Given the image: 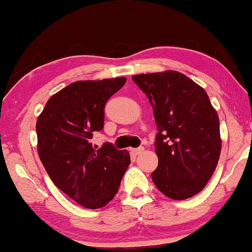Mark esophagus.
Here are the masks:
<instances>
[{
    "instance_id": "1",
    "label": "esophagus",
    "mask_w": 252,
    "mask_h": 252,
    "mask_svg": "<svg viewBox=\"0 0 252 252\" xmlns=\"http://www.w3.org/2000/svg\"><path fill=\"white\" fill-rule=\"evenodd\" d=\"M143 150H145V149H143L142 147L141 148H135V149H131L130 153L132 154L133 156H138V155H140L141 153H143Z\"/></svg>"
}]
</instances>
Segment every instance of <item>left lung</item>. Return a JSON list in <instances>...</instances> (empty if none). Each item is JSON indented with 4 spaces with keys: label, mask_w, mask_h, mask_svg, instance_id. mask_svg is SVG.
<instances>
[{
    "label": "left lung",
    "mask_w": 252,
    "mask_h": 252,
    "mask_svg": "<svg viewBox=\"0 0 252 252\" xmlns=\"http://www.w3.org/2000/svg\"><path fill=\"white\" fill-rule=\"evenodd\" d=\"M147 95L158 133V167L153 181L165 196L182 201L198 194L212 177L222 140L217 111L209 95L176 70L134 75Z\"/></svg>",
    "instance_id": "obj_1"
}]
</instances>
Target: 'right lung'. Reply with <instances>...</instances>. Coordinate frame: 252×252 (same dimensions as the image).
<instances>
[{
	"label": "right lung",
	"instance_id": "1",
	"mask_svg": "<svg viewBox=\"0 0 252 252\" xmlns=\"http://www.w3.org/2000/svg\"><path fill=\"white\" fill-rule=\"evenodd\" d=\"M126 77L78 81L54 94L37 120L38 155L59 189L86 209H99L118 193L130 165L126 150L111 143L94 149L104 126V106Z\"/></svg>",
	"mask_w": 252,
	"mask_h": 252
}]
</instances>
